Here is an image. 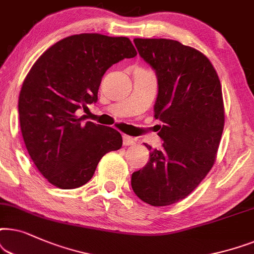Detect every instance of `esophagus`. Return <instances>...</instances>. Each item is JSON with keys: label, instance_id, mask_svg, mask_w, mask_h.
<instances>
[{"label": "esophagus", "instance_id": "34e87169", "mask_svg": "<svg viewBox=\"0 0 254 254\" xmlns=\"http://www.w3.org/2000/svg\"><path fill=\"white\" fill-rule=\"evenodd\" d=\"M123 144H124V146H131V145L136 144V140H134L132 137L124 134V136H123Z\"/></svg>", "mask_w": 254, "mask_h": 254}]
</instances>
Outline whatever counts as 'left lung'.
Instances as JSON below:
<instances>
[{
	"label": "left lung",
	"mask_w": 254,
	"mask_h": 254,
	"mask_svg": "<svg viewBox=\"0 0 254 254\" xmlns=\"http://www.w3.org/2000/svg\"><path fill=\"white\" fill-rule=\"evenodd\" d=\"M138 53L158 80L154 117L162 150L152 148L145 167L134 172L131 186L153 207L184 200L200 185L215 162L224 106L218 75L200 51L172 39L134 38Z\"/></svg>",
	"instance_id": "left-lung-1"
}]
</instances>
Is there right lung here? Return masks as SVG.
<instances>
[{
	"mask_svg": "<svg viewBox=\"0 0 254 254\" xmlns=\"http://www.w3.org/2000/svg\"><path fill=\"white\" fill-rule=\"evenodd\" d=\"M127 37L81 33L46 50L30 69L18 100L26 150L50 184L62 189L86 185L104 154L122 147L121 133L76 116L97 102L107 69L136 57Z\"/></svg>",
	"mask_w": 254,
	"mask_h": 254,
	"instance_id": "add662e5",
	"label": "right lung"
}]
</instances>
